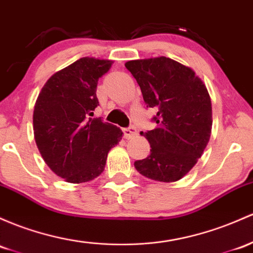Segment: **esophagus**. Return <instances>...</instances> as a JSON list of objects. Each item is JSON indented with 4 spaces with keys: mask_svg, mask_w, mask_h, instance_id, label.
I'll return each mask as SVG.
<instances>
[{
    "mask_svg": "<svg viewBox=\"0 0 253 253\" xmlns=\"http://www.w3.org/2000/svg\"><path fill=\"white\" fill-rule=\"evenodd\" d=\"M135 133H137V128H135L134 126H129V127H127V128H124V135L126 139L132 138Z\"/></svg>",
    "mask_w": 253,
    "mask_h": 253,
    "instance_id": "34e87169",
    "label": "esophagus"
}]
</instances>
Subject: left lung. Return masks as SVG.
Instances as JSON below:
<instances>
[{
	"instance_id": "1",
	"label": "left lung",
	"mask_w": 253,
	"mask_h": 253,
	"mask_svg": "<svg viewBox=\"0 0 253 253\" xmlns=\"http://www.w3.org/2000/svg\"><path fill=\"white\" fill-rule=\"evenodd\" d=\"M140 86L146 108H154L156 128L140 132L150 155L135 161L141 175L162 182L185 176L201 158L210 139L211 101L207 87L191 68L169 57L126 62Z\"/></svg>"
}]
</instances>
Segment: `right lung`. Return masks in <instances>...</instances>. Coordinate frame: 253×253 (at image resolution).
<instances>
[{
    "mask_svg": "<svg viewBox=\"0 0 253 253\" xmlns=\"http://www.w3.org/2000/svg\"><path fill=\"white\" fill-rule=\"evenodd\" d=\"M112 65L110 60L79 59L50 77L36 101V144L49 168L67 182L98 176L108 152L122 137L116 126L90 118L99 105L97 83Z\"/></svg>",
    "mask_w": 253,
    "mask_h": 253,
    "instance_id": "right-lung-1",
    "label": "right lung"
}]
</instances>
